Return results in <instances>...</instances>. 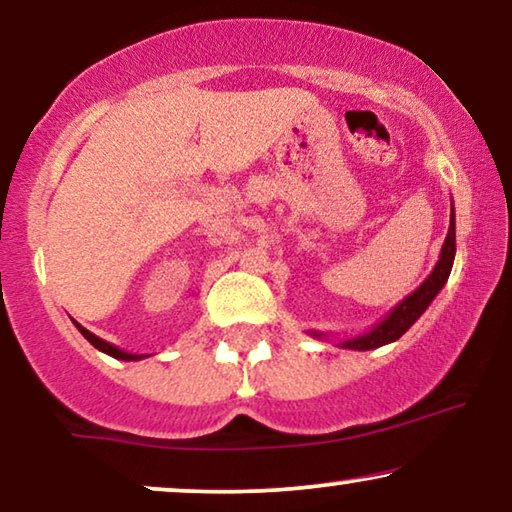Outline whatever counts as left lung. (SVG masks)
I'll return each mask as SVG.
<instances>
[{"label":"left lung","instance_id":"left-lung-1","mask_svg":"<svg viewBox=\"0 0 512 512\" xmlns=\"http://www.w3.org/2000/svg\"><path fill=\"white\" fill-rule=\"evenodd\" d=\"M454 254H457V228H454V202L450 207V228H447V237L443 249H440L436 268L431 270V275L424 279L422 284L417 286L410 296H405L401 303L394 305L387 317L377 321V324L370 328V331L354 335V338H342L338 347L342 349H356V352H368V349H377L382 345H389V342H396L401 335L408 331V328L415 324V321L426 312V307L433 303V298L438 296L440 289L447 284V277L452 272ZM312 338L326 340V333L319 331H307Z\"/></svg>","mask_w":512,"mask_h":512}]
</instances>
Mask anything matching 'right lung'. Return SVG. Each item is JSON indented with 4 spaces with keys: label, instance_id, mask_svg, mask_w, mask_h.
<instances>
[{
    "label": "right lung",
    "instance_id": "1",
    "mask_svg": "<svg viewBox=\"0 0 512 512\" xmlns=\"http://www.w3.org/2000/svg\"><path fill=\"white\" fill-rule=\"evenodd\" d=\"M72 321H74V319H72ZM74 326L79 328L83 338H86V340L90 342V345H93L95 349H100V352L109 354V356H114V359H118V361H142V359H146V354H132V352H125V349H118L116 345H111V342L102 340V338H97L95 333H90L88 328H83V326L79 324V321H74Z\"/></svg>",
    "mask_w": 512,
    "mask_h": 512
}]
</instances>
